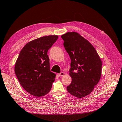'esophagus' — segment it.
Instances as JSON below:
<instances>
[{"instance_id":"34e87169","label":"esophagus","mask_w":122,"mask_h":122,"mask_svg":"<svg viewBox=\"0 0 122 122\" xmlns=\"http://www.w3.org/2000/svg\"><path fill=\"white\" fill-rule=\"evenodd\" d=\"M58 76H63L64 75H65V73H64V72H61V73H60V74H58Z\"/></svg>"}]
</instances>
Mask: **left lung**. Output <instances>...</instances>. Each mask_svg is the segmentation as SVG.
<instances>
[{"instance_id": "obj_1", "label": "left lung", "mask_w": 122, "mask_h": 122, "mask_svg": "<svg viewBox=\"0 0 122 122\" xmlns=\"http://www.w3.org/2000/svg\"><path fill=\"white\" fill-rule=\"evenodd\" d=\"M61 37L71 60L69 75L72 81L67 91L75 97L83 98L100 80L101 60L94 46L78 32H68Z\"/></svg>"}]
</instances>
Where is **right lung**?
Listing matches in <instances>:
<instances>
[{
    "label": "right lung",
    "mask_w": 122,
    "mask_h": 122,
    "mask_svg": "<svg viewBox=\"0 0 122 122\" xmlns=\"http://www.w3.org/2000/svg\"><path fill=\"white\" fill-rule=\"evenodd\" d=\"M58 36L50 35L31 41L21 50L15 66L17 78L28 93L39 97L50 92L56 75L50 70L48 50Z\"/></svg>",
    "instance_id": "right-lung-1"
}]
</instances>
